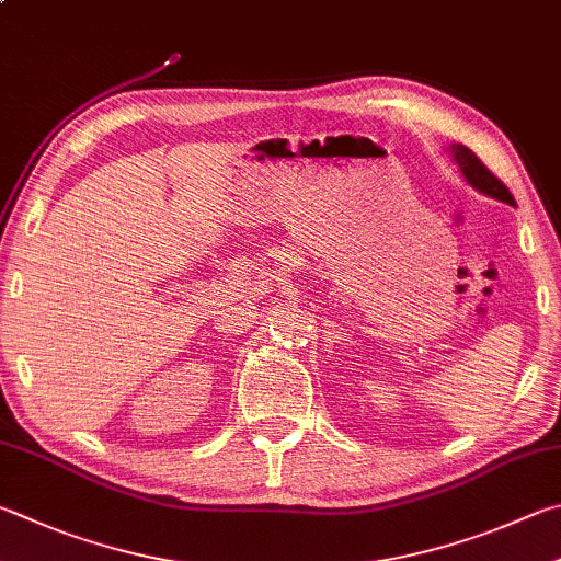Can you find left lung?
<instances>
[{"label":"left lung","instance_id":"8db88e82","mask_svg":"<svg viewBox=\"0 0 561 561\" xmlns=\"http://www.w3.org/2000/svg\"><path fill=\"white\" fill-rule=\"evenodd\" d=\"M449 151H451V157H454V161L458 164V169H461L463 179L471 183L476 191H481V193H485V196H491V198H497V201L511 203V206H515L513 193L507 191L505 183L497 179L493 171L488 169L483 161L473 154L471 149L463 147V145H451Z\"/></svg>","mask_w":561,"mask_h":561}]
</instances>
